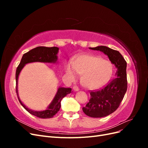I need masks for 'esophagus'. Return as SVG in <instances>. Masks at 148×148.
I'll use <instances>...</instances> for the list:
<instances>
[{
	"label": "esophagus",
	"mask_w": 148,
	"mask_h": 148,
	"mask_svg": "<svg viewBox=\"0 0 148 148\" xmlns=\"http://www.w3.org/2000/svg\"><path fill=\"white\" fill-rule=\"evenodd\" d=\"M73 90H74L75 91H79V88H78L77 86H74L73 87Z\"/></svg>",
	"instance_id": "34e87169"
}]
</instances>
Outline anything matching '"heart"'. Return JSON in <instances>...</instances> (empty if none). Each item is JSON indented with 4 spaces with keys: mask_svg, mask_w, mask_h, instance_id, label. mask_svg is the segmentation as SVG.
Returning a JSON list of instances; mask_svg holds the SVG:
<instances>
[{
    "mask_svg": "<svg viewBox=\"0 0 148 148\" xmlns=\"http://www.w3.org/2000/svg\"><path fill=\"white\" fill-rule=\"evenodd\" d=\"M67 77L72 81L83 74L82 83L89 89H97L105 85L112 77L113 65L108 60L92 55H82L65 66Z\"/></svg>",
    "mask_w": 148,
    "mask_h": 148,
    "instance_id": "obj_1",
    "label": "heart"
}]
</instances>
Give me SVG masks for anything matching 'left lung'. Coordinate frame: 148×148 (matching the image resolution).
I'll return each instance as SVG.
<instances>
[{"mask_svg": "<svg viewBox=\"0 0 148 148\" xmlns=\"http://www.w3.org/2000/svg\"><path fill=\"white\" fill-rule=\"evenodd\" d=\"M89 48L104 52L117 68L115 77L104 88L91 91L90 99L86 106L83 107V112L89 117H104L118 109L127 91V62L119 51L106 46Z\"/></svg>", "mask_w": 148, "mask_h": 148, "instance_id": "left-lung-1", "label": "left lung"}]
</instances>
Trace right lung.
Here are the masks:
<instances>
[{
  "mask_svg": "<svg viewBox=\"0 0 148 148\" xmlns=\"http://www.w3.org/2000/svg\"><path fill=\"white\" fill-rule=\"evenodd\" d=\"M58 51H59V48L57 47H47L44 46H39L31 49L29 52L24 53L23 57L21 58L20 63L18 65V66L16 70V92L19 102H20L21 106H23L29 114L41 119H49L53 117V115H55L60 110V108L61 107V100L63 99L65 96L68 95V94H70L71 92V89L59 88L58 89L57 92L54 97V99H53L51 104L49 105L47 109L43 111H34L27 108V107H26L20 100L17 90L18 78V76L21 69L23 68V66L26 64L35 62L55 63L57 60V54L58 53Z\"/></svg>",
  "mask_w": 148,
  "mask_h": 148,
  "instance_id": "add662e5",
  "label": "right lung"
}]
</instances>
